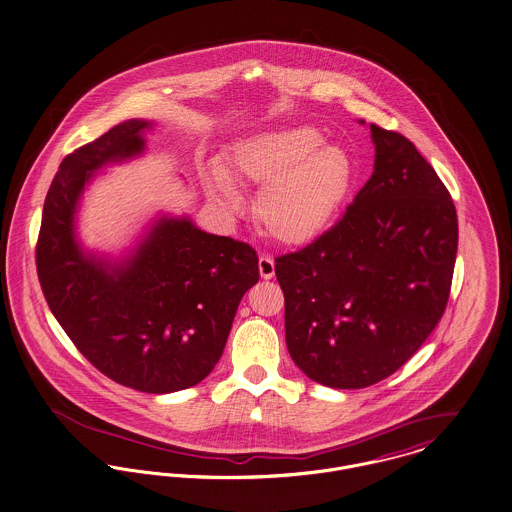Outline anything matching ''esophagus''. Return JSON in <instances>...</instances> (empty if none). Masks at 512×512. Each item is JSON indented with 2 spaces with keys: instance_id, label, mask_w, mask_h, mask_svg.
<instances>
[{
  "instance_id": "34e87169",
  "label": "esophagus",
  "mask_w": 512,
  "mask_h": 512,
  "mask_svg": "<svg viewBox=\"0 0 512 512\" xmlns=\"http://www.w3.org/2000/svg\"><path fill=\"white\" fill-rule=\"evenodd\" d=\"M258 270H260L262 279H272L273 275H275V264H273L272 258L270 256H260Z\"/></svg>"
}]
</instances>
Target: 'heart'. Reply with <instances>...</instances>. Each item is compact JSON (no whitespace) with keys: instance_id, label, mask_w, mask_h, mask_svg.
<instances>
[{"instance_id":"obj_1","label":"heart","mask_w":512,"mask_h":512,"mask_svg":"<svg viewBox=\"0 0 512 512\" xmlns=\"http://www.w3.org/2000/svg\"><path fill=\"white\" fill-rule=\"evenodd\" d=\"M355 161L312 126H289L242 137L229 151L227 169L205 172L207 196L233 207V180L262 186L256 215L264 231L285 244L322 235L340 215L355 184Z\"/></svg>"}]
</instances>
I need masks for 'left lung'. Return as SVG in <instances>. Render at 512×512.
<instances>
[{"label": "left lung", "mask_w": 512, "mask_h": 512, "mask_svg": "<svg viewBox=\"0 0 512 512\" xmlns=\"http://www.w3.org/2000/svg\"><path fill=\"white\" fill-rule=\"evenodd\" d=\"M371 137L375 171L340 221L275 258L289 355L341 390L396 373L429 338L458 248L456 207L435 169L402 134L371 124Z\"/></svg>", "instance_id": "8db88e82"}]
</instances>
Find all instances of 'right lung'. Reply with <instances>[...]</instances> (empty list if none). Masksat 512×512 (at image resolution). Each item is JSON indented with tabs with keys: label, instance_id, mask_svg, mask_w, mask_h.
<instances>
[{
	"label": "right lung",
	"instance_id": "right-lung-1",
	"mask_svg": "<svg viewBox=\"0 0 512 512\" xmlns=\"http://www.w3.org/2000/svg\"><path fill=\"white\" fill-rule=\"evenodd\" d=\"M132 118L68 155L46 194L36 272L69 340L103 375L149 394L202 382L223 355L242 295L260 279L252 246L157 213L120 256L83 246L77 213L104 167L145 153Z\"/></svg>",
	"mask_w": 512,
	"mask_h": 512
}]
</instances>
